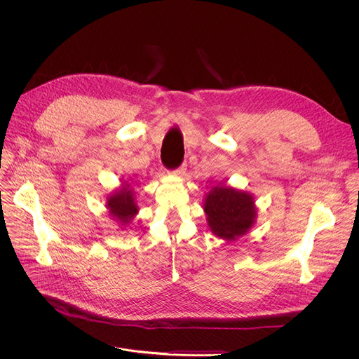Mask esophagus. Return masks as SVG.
I'll return each mask as SVG.
<instances>
[{"label":"esophagus","instance_id":"obj_1","mask_svg":"<svg viewBox=\"0 0 359 359\" xmlns=\"http://www.w3.org/2000/svg\"><path fill=\"white\" fill-rule=\"evenodd\" d=\"M184 172H186V164H182L180 167H177L176 170H173L172 173H173L175 176H183V175H184Z\"/></svg>","mask_w":359,"mask_h":359}]
</instances>
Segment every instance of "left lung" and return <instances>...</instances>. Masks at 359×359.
<instances>
[{
	"mask_svg": "<svg viewBox=\"0 0 359 359\" xmlns=\"http://www.w3.org/2000/svg\"><path fill=\"white\" fill-rule=\"evenodd\" d=\"M211 230L224 238L246 233L255 221V205L250 195L233 187H214L205 201Z\"/></svg>",
	"mask_w": 359,
	"mask_h": 359,
	"instance_id": "8db88e82",
	"label": "left lung"
}]
</instances>
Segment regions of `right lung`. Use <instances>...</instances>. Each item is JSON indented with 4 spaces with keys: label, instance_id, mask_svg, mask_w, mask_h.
<instances>
[{
    "label": "right lung",
    "instance_id": "obj_1",
    "mask_svg": "<svg viewBox=\"0 0 359 359\" xmlns=\"http://www.w3.org/2000/svg\"><path fill=\"white\" fill-rule=\"evenodd\" d=\"M107 206L110 210V214L115 215L122 222H128L138 211L137 205L134 202V198H132L130 189L129 191L125 189L119 194L109 196Z\"/></svg>",
    "mask_w": 359,
    "mask_h": 359
}]
</instances>
